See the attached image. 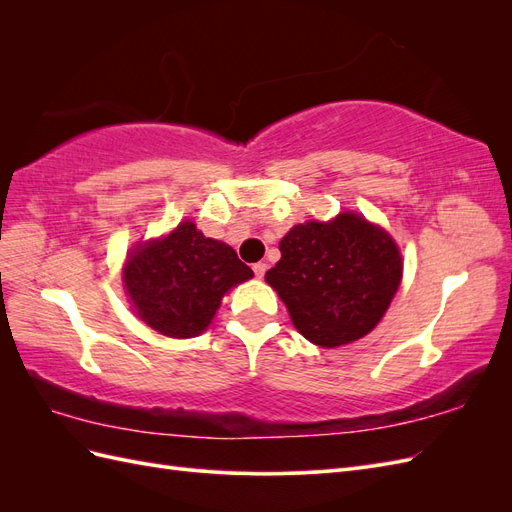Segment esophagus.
I'll return each instance as SVG.
<instances>
[{"label":"esophagus","instance_id":"34e87169","mask_svg":"<svg viewBox=\"0 0 512 512\" xmlns=\"http://www.w3.org/2000/svg\"><path fill=\"white\" fill-rule=\"evenodd\" d=\"M254 273H256L258 280H262V277H265V273H267V265H265V262H256V265H254Z\"/></svg>","mask_w":512,"mask_h":512}]
</instances>
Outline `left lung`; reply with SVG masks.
<instances>
[{
	"mask_svg": "<svg viewBox=\"0 0 512 512\" xmlns=\"http://www.w3.org/2000/svg\"><path fill=\"white\" fill-rule=\"evenodd\" d=\"M280 252L265 280L286 303L297 331L322 348L367 335L401 282L395 241L356 213L294 226Z\"/></svg>",
	"mask_w": 512,
	"mask_h": 512,
	"instance_id": "1",
	"label": "left lung"
}]
</instances>
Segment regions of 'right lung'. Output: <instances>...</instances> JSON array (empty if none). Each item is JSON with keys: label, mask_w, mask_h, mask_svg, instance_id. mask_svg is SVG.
Returning a JSON list of instances; mask_svg holds the SVG:
<instances>
[{"label": "right lung", "mask_w": 512, "mask_h": 512, "mask_svg": "<svg viewBox=\"0 0 512 512\" xmlns=\"http://www.w3.org/2000/svg\"><path fill=\"white\" fill-rule=\"evenodd\" d=\"M252 275L230 245L205 237L192 222L136 247L123 267L138 318L153 331L181 339L203 333L224 294Z\"/></svg>", "instance_id": "right-lung-1"}]
</instances>
